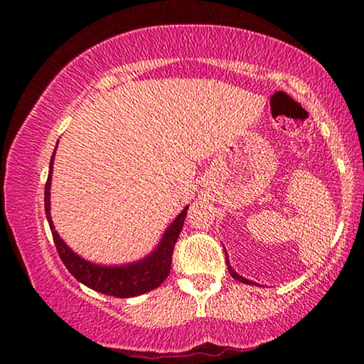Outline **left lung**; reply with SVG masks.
Returning <instances> with one entry per match:
<instances>
[{
  "instance_id": "8db88e82",
  "label": "left lung",
  "mask_w": 364,
  "mask_h": 364,
  "mask_svg": "<svg viewBox=\"0 0 364 364\" xmlns=\"http://www.w3.org/2000/svg\"><path fill=\"white\" fill-rule=\"evenodd\" d=\"M227 267H228V273H230V275H232L233 278H235V280H238V282H242V283H250V285H252V283H253V282H250V280H247V278H243V277H240V275H238V273H235V272H233V268L230 267V263H228V260H227ZM255 285H257V283H255Z\"/></svg>"
}]
</instances>
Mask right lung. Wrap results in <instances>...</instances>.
<instances>
[{"instance_id":"right-lung-1","label":"right lung","mask_w":364,"mask_h":364,"mask_svg":"<svg viewBox=\"0 0 364 364\" xmlns=\"http://www.w3.org/2000/svg\"><path fill=\"white\" fill-rule=\"evenodd\" d=\"M53 161L54 154L49 162V176L44 186V210H46V217L49 222V228H51L54 245L61 257V260L71 275L79 280L84 285L92 288L99 293L109 296H117V298H131L142 295L157 288L161 283L168 277L172 265V253L173 247L181 235L183 220H186L187 208L178 213V217L172 222V225L167 228V232L164 233L161 245L154 250L151 255L137 263H131V265H121V267H101L94 265L91 262L82 260L81 257H77L66 243L61 240V237L58 235V232L54 230L51 213H49V187H51V173H53Z\"/></svg>"}]
</instances>
